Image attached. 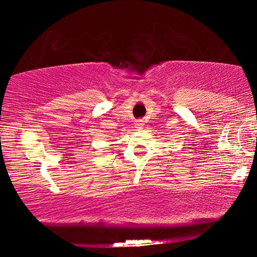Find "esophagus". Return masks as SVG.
<instances>
[{
  "label": "esophagus",
  "mask_w": 257,
  "mask_h": 257,
  "mask_svg": "<svg viewBox=\"0 0 257 257\" xmlns=\"http://www.w3.org/2000/svg\"><path fill=\"white\" fill-rule=\"evenodd\" d=\"M143 127H144V122H143V121H137V122H136V128L138 130H141V129H143Z\"/></svg>",
  "instance_id": "34e87169"
}]
</instances>
